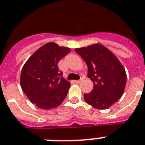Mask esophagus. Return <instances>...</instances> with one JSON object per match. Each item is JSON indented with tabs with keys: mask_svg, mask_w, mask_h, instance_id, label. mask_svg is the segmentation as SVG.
Returning a JSON list of instances; mask_svg holds the SVG:
<instances>
[{
	"mask_svg": "<svg viewBox=\"0 0 145 145\" xmlns=\"http://www.w3.org/2000/svg\"><path fill=\"white\" fill-rule=\"evenodd\" d=\"M82 81H83V78H81V79H80V80H75V82L76 84H79V83H81V82Z\"/></svg>",
	"mask_w": 145,
	"mask_h": 145,
	"instance_id": "34e87169",
	"label": "esophagus"
}]
</instances>
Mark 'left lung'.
<instances>
[{
  "mask_svg": "<svg viewBox=\"0 0 145 145\" xmlns=\"http://www.w3.org/2000/svg\"><path fill=\"white\" fill-rule=\"evenodd\" d=\"M88 67V77L93 89L84 99L92 107L106 110L122 96L127 75L124 67L113 52L100 44L75 49Z\"/></svg>",
  "mask_w": 145,
  "mask_h": 145,
  "instance_id": "1",
  "label": "left lung"
}]
</instances>
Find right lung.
Wrapping results in <instances>:
<instances>
[{"mask_svg": "<svg viewBox=\"0 0 145 145\" xmlns=\"http://www.w3.org/2000/svg\"><path fill=\"white\" fill-rule=\"evenodd\" d=\"M70 52L68 47L47 43L31 56L23 67L21 88L29 101L39 108H56L67 95L70 83L62 77L58 64Z\"/></svg>", "mask_w": 145, "mask_h": 145, "instance_id": "obj_1", "label": "right lung"}]
</instances>
